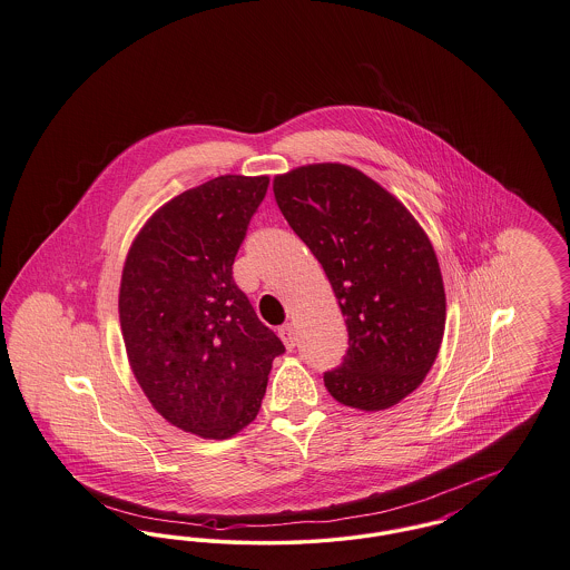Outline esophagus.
Segmentation results:
<instances>
[{"label": "esophagus", "mask_w": 570, "mask_h": 570, "mask_svg": "<svg viewBox=\"0 0 570 570\" xmlns=\"http://www.w3.org/2000/svg\"><path fill=\"white\" fill-rule=\"evenodd\" d=\"M279 337H282V342L286 344V348L288 351H293L295 348V342H297V331H295V325H291V323H286V325L279 326Z\"/></svg>", "instance_id": "obj_1"}]
</instances>
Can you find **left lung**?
I'll use <instances>...</instances> for the list:
<instances>
[{
  "mask_svg": "<svg viewBox=\"0 0 570 570\" xmlns=\"http://www.w3.org/2000/svg\"><path fill=\"white\" fill-rule=\"evenodd\" d=\"M279 212L323 265L348 328L326 391L344 406L384 410L434 365L446 297L434 247L406 207L346 164L298 166L273 179Z\"/></svg>",
  "mask_w": 570,
  "mask_h": 570,
  "instance_id": "8db88e82",
  "label": "left lung"
}]
</instances>
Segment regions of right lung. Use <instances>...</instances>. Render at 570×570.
Masks as SVG:
<instances>
[{
	"label": "right lung",
	"mask_w": 570,
	"mask_h": 570,
	"mask_svg": "<svg viewBox=\"0 0 570 570\" xmlns=\"http://www.w3.org/2000/svg\"><path fill=\"white\" fill-rule=\"evenodd\" d=\"M269 177L222 175L168 200L128 252L119 321L136 380L168 423L224 440L249 425L282 340L233 279Z\"/></svg>",
	"instance_id": "add662e5"
}]
</instances>
